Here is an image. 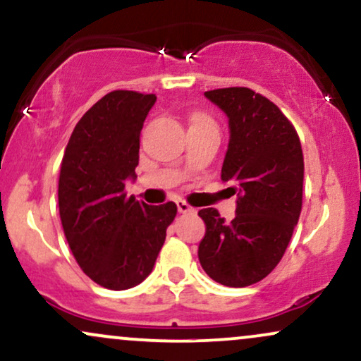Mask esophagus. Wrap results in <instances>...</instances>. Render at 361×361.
I'll return each instance as SVG.
<instances>
[{
    "instance_id": "1",
    "label": "esophagus",
    "mask_w": 361,
    "mask_h": 361,
    "mask_svg": "<svg viewBox=\"0 0 361 361\" xmlns=\"http://www.w3.org/2000/svg\"><path fill=\"white\" fill-rule=\"evenodd\" d=\"M177 209H179V213H182V214L194 213V211H196L192 206L188 204V202H185V201H177Z\"/></svg>"
}]
</instances>
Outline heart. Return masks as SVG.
<instances>
[{
    "instance_id": "1",
    "label": "heart",
    "mask_w": 361,
    "mask_h": 361,
    "mask_svg": "<svg viewBox=\"0 0 361 361\" xmlns=\"http://www.w3.org/2000/svg\"><path fill=\"white\" fill-rule=\"evenodd\" d=\"M192 121H211V120L207 116H204V114H196V116L192 118Z\"/></svg>"
}]
</instances>
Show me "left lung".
<instances>
[{
  "instance_id": "8db88e82",
  "label": "left lung",
  "mask_w": 361,
  "mask_h": 361,
  "mask_svg": "<svg viewBox=\"0 0 361 361\" xmlns=\"http://www.w3.org/2000/svg\"><path fill=\"white\" fill-rule=\"evenodd\" d=\"M230 118V145L221 179L238 192L230 223L218 209L199 211L206 236L199 243L204 272L228 287L260 282L286 253L302 209L300 140L277 104L250 87L204 92Z\"/></svg>"
}]
</instances>
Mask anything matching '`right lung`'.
<instances>
[{"label": "right lung", "instance_id": "right-lung-1", "mask_svg": "<svg viewBox=\"0 0 361 361\" xmlns=\"http://www.w3.org/2000/svg\"><path fill=\"white\" fill-rule=\"evenodd\" d=\"M155 94L118 89L84 113L63 152L59 214L78 265L91 281L125 290L145 281L177 214L176 202L148 206L126 196L140 131Z\"/></svg>", "mask_w": 361, "mask_h": 361}]
</instances>
